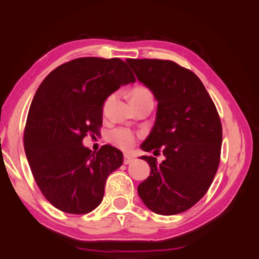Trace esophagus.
I'll return each instance as SVG.
<instances>
[{"label":"esophagus","instance_id":"obj_1","mask_svg":"<svg viewBox=\"0 0 259 259\" xmlns=\"http://www.w3.org/2000/svg\"><path fill=\"white\" fill-rule=\"evenodd\" d=\"M134 159H135V158H134L133 156H130V155L125 154V155H124V158H123V163L126 165V164H130L131 162H134Z\"/></svg>","mask_w":259,"mask_h":259}]
</instances>
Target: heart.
Wrapping results in <instances>:
<instances>
[{
    "mask_svg": "<svg viewBox=\"0 0 259 259\" xmlns=\"http://www.w3.org/2000/svg\"><path fill=\"white\" fill-rule=\"evenodd\" d=\"M150 93L145 88H136L131 93V97L135 96H147ZM138 134L133 129L126 128V126H117L112 129L109 133V139L111 143H113L121 149H130L135 145L137 140Z\"/></svg>",
    "mask_w": 259,
    "mask_h": 259,
    "instance_id": "obj_1",
    "label": "heart"
}]
</instances>
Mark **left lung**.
Listing matches in <instances>:
<instances>
[{
    "mask_svg": "<svg viewBox=\"0 0 259 259\" xmlns=\"http://www.w3.org/2000/svg\"><path fill=\"white\" fill-rule=\"evenodd\" d=\"M125 62L157 101L156 120L142 148L162 150L165 156L161 164L142 156L150 176L138 186V195L154 213H182L203 198L218 171L222 145L218 110L200 79L173 61Z\"/></svg>",
    "mask_w": 259,
    "mask_h": 259,
    "instance_id": "obj_1",
    "label": "left lung"
}]
</instances>
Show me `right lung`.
I'll return each instance as SVG.
<instances>
[{
	"mask_svg": "<svg viewBox=\"0 0 259 259\" xmlns=\"http://www.w3.org/2000/svg\"><path fill=\"white\" fill-rule=\"evenodd\" d=\"M135 81L122 60L91 56L61 64L40 83L23 146L37 186L54 207L87 214L102 203L106 179L122 165L123 155L110 145L93 153L82 139L100 131L106 98Z\"/></svg>",
	"mask_w": 259,
	"mask_h": 259,
	"instance_id": "right-lung-1",
	"label": "right lung"
}]
</instances>
